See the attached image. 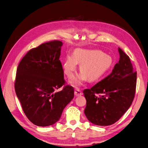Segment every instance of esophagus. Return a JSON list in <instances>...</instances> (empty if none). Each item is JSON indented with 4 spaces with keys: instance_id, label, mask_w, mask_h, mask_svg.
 Returning <instances> with one entry per match:
<instances>
[{
    "instance_id": "1",
    "label": "esophagus",
    "mask_w": 148,
    "mask_h": 148,
    "mask_svg": "<svg viewBox=\"0 0 148 148\" xmlns=\"http://www.w3.org/2000/svg\"><path fill=\"white\" fill-rule=\"evenodd\" d=\"M74 94H75V96H79L82 95V92L81 91L80 89H78V88H76L75 89Z\"/></svg>"
}]
</instances>
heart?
I'll return each mask as SVG.
<instances>
[{"instance_id": "b5f03b06", "label": "heart", "mask_w": 148, "mask_h": 148, "mask_svg": "<svg viewBox=\"0 0 148 148\" xmlns=\"http://www.w3.org/2000/svg\"><path fill=\"white\" fill-rule=\"evenodd\" d=\"M77 63L81 73L71 81L77 86L87 79L90 82L99 80L110 70L114 64L110 56L98 50L76 49L74 54L66 55L63 62L64 73L69 79L73 77Z\"/></svg>"}]
</instances>
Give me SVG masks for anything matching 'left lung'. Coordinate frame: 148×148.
<instances>
[{"label": "left lung", "mask_w": 148, "mask_h": 148, "mask_svg": "<svg viewBox=\"0 0 148 148\" xmlns=\"http://www.w3.org/2000/svg\"><path fill=\"white\" fill-rule=\"evenodd\" d=\"M119 62L112 73L90 89L83 90L86 99L87 118L98 126L117 122L131 106L135 96L137 72L129 57L119 48Z\"/></svg>", "instance_id": "1"}]
</instances>
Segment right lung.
I'll use <instances>...</instances> for the list:
<instances>
[{
    "mask_svg": "<svg viewBox=\"0 0 148 148\" xmlns=\"http://www.w3.org/2000/svg\"><path fill=\"white\" fill-rule=\"evenodd\" d=\"M62 42L52 40L31 49L18 64L15 90L25 116L34 124L48 126L58 121L74 96L66 85L59 58ZM59 92L55 90L62 86Z\"/></svg>",
    "mask_w": 148,
    "mask_h": 148,
    "instance_id": "right-lung-1",
    "label": "right lung"
}]
</instances>
